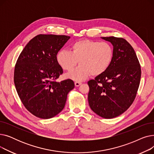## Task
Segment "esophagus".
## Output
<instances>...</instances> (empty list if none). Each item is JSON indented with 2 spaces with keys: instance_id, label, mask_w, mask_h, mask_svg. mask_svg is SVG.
Segmentation results:
<instances>
[{
  "instance_id": "1",
  "label": "esophagus",
  "mask_w": 154,
  "mask_h": 154,
  "mask_svg": "<svg viewBox=\"0 0 154 154\" xmlns=\"http://www.w3.org/2000/svg\"><path fill=\"white\" fill-rule=\"evenodd\" d=\"M81 84H82V83L80 82H78V81L75 82V85L76 87H79V86H80Z\"/></svg>"
}]
</instances>
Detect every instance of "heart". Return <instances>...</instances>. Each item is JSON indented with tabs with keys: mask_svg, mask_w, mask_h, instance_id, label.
<instances>
[{
	"mask_svg": "<svg viewBox=\"0 0 154 154\" xmlns=\"http://www.w3.org/2000/svg\"><path fill=\"white\" fill-rule=\"evenodd\" d=\"M114 48L107 42L84 39L71 45V51L62 49L57 54L59 66L68 72L72 71L79 63L80 66L68 74L75 80H82L91 74L98 76L106 72L114 59Z\"/></svg>",
	"mask_w": 154,
	"mask_h": 154,
	"instance_id": "1",
	"label": "heart"
}]
</instances>
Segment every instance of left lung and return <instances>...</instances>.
I'll return each mask as SVG.
<instances>
[{
	"label": "left lung",
	"instance_id": "8db88e82",
	"mask_svg": "<svg viewBox=\"0 0 154 154\" xmlns=\"http://www.w3.org/2000/svg\"><path fill=\"white\" fill-rule=\"evenodd\" d=\"M102 38L113 45L114 59L106 72L88 82V101L95 114L112 119L132 104L140 84L141 68L133 47L125 39L113 36Z\"/></svg>",
	"mask_w": 154,
	"mask_h": 154
}]
</instances>
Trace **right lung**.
<instances>
[{
	"label": "right lung",
	"instance_id": "add662e5",
	"mask_svg": "<svg viewBox=\"0 0 154 154\" xmlns=\"http://www.w3.org/2000/svg\"><path fill=\"white\" fill-rule=\"evenodd\" d=\"M69 38L67 35L39 34L30 40L16 62V91L24 107L38 118L47 119L59 114L68 93L74 88L71 79L56 81L63 73L57 54Z\"/></svg>",
	"mask_w": 154,
	"mask_h": 154
}]
</instances>
